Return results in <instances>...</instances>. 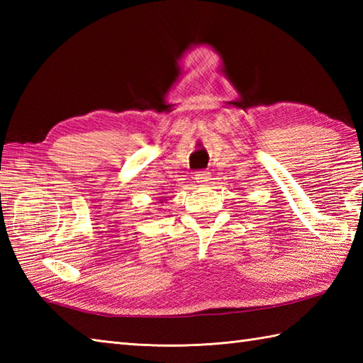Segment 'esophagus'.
<instances>
[{
	"mask_svg": "<svg viewBox=\"0 0 363 363\" xmlns=\"http://www.w3.org/2000/svg\"><path fill=\"white\" fill-rule=\"evenodd\" d=\"M195 179L198 184H209L211 182V173L206 172V169H201V172L195 173Z\"/></svg>",
	"mask_w": 363,
	"mask_h": 363,
	"instance_id": "1",
	"label": "esophagus"
}]
</instances>
